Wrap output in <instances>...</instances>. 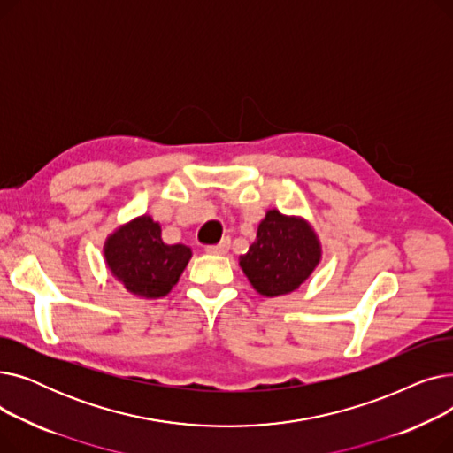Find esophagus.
<instances>
[{"instance_id":"34e87169","label":"esophagus","mask_w":453,"mask_h":453,"mask_svg":"<svg viewBox=\"0 0 453 453\" xmlns=\"http://www.w3.org/2000/svg\"><path fill=\"white\" fill-rule=\"evenodd\" d=\"M229 239H224L222 242H219V244H214V246H207L205 248V251L207 253H211V255H224V253H227V250H229Z\"/></svg>"}]
</instances>
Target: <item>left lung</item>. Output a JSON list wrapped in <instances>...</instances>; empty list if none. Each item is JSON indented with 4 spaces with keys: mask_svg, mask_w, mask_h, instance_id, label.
<instances>
[{
    "mask_svg": "<svg viewBox=\"0 0 453 453\" xmlns=\"http://www.w3.org/2000/svg\"><path fill=\"white\" fill-rule=\"evenodd\" d=\"M319 260L321 244L312 226L270 209L258 224L255 242L241 255V268L260 296L275 297L297 290Z\"/></svg>",
    "mask_w": 453,
    "mask_h": 453,
    "instance_id": "1",
    "label": "left lung"
}]
</instances>
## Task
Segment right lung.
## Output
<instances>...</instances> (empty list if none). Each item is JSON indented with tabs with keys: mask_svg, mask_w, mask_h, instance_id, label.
<instances>
[{
	"mask_svg": "<svg viewBox=\"0 0 453 453\" xmlns=\"http://www.w3.org/2000/svg\"><path fill=\"white\" fill-rule=\"evenodd\" d=\"M190 257V248L161 241V227L149 214L113 231L104 244V260L111 275L130 294L147 299L169 294Z\"/></svg>",
	"mask_w": 453,
	"mask_h": 453,
	"instance_id": "1",
	"label": "right lung"
}]
</instances>
